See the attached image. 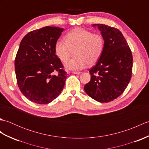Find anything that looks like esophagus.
<instances>
[{
  "label": "esophagus",
  "mask_w": 149,
  "mask_h": 149,
  "mask_svg": "<svg viewBox=\"0 0 149 149\" xmlns=\"http://www.w3.org/2000/svg\"><path fill=\"white\" fill-rule=\"evenodd\" d=\"M72 73L74 74H81V72H72Z\"/></svg>",
  "instance_id": "esophagus-1"
}]
</instances>
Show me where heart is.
<instances>
[{
  "label": "heart",
  "mask_w": 149,
  "mask_h": 149,
  "mask_svg": "<svg viewBox=\"0 0 149 149\" xmlns=\"http://www.w3.org/2000/svg\"><path fill=\"white\" fill-rule=\"evenodd\" d=\"M64 40L65 42L56 41L54 49L56 56L63 63L68 61L74 51L75 56L65 65L68 70H81L87 64H95L105 47V40L102 34L79 27L66 33Z\"/></svg>",
  "instance_id": "1"
}]
</instances>
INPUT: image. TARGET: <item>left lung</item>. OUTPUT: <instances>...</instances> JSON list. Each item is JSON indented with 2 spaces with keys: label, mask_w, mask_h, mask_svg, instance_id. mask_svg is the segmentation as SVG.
Instances as JSON below:
<instances>
[{
  "label": "left lung",
  "mask_w": 149,
  "mask_h": 149,
  "mask_svg": "<svg viewBox=\"0 0 149 149\" xmlns=\"http://www.w3.org/2000/svg\"><path fill=\"white\" fill-rule=\"evenodd\" d=\"M97 26L105 40L102 56L90 70L91 80L84 89L90 97L100 102H109L121 95L131 80L132 70L131 50L124 36L115 27Z\"/></svg>",
  "instance_id": "8db88e82"
}]
</instances>
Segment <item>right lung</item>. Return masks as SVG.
<instances>
[{
    "mask_svg": "<svg viewBox=\"0 0 149 149\" xmlns=\"http://www.w3.org/2000/svg\"><path fill=\"white\" fill-rule=\"evenodd\" d=\"M63 28L47 26L27 33L22 40L15 60L18 86L31 102H51L64 88L67 74L54 52Z\"/></svg>",
    "mask_w": 149,
    "mask_h": 149,
    "instance_id": "obj_1",
    "label": "right lung"
}]
</instances>
